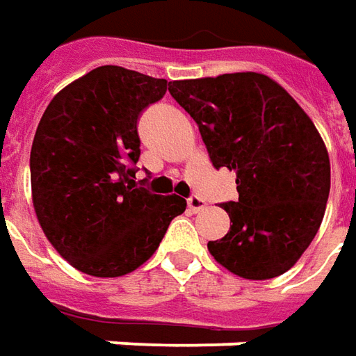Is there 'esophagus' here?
<instances>
[{"mask_svg":"<svg viewBox=\"0 0 356 356\" xmlns=\"http://www.w3.org/2000/svg\"><path fill=\"white\" fill-rule=\"evenodd\" d=\"M206 207V202L202 200V197H197V195H192L190 200H188V209L192 211V213H197V211H202Z\"/></svg>","mask_w":356,"mask_h":356,"instance_id":"obj_1","label":"esophagus"}]
</instances>
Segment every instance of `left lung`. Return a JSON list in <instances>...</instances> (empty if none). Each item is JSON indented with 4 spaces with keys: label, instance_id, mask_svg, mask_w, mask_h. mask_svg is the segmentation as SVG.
<instances>
[{
    "label": "left lung",
    "instance_id": "1",
    "mask_svg": "<svg viewBox=\"0 0 356 356\" xmlns=\"http://www.w3.org/2000/svg\"><path fill=\"white\" fill-rule=\"evenodd\" d=\"M168 92L200 127L216 168L237 174L231 227L207 243L229 273L268 280L290 270L323 221L331 188L325 143L306 111L259 72L174 80Z\"/></svg>",
    "mask_w": 356,
    "mask_h": 356
}]
</instances>
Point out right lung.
Wrapping results in <instances>:
<instances>
[{"label":"right lung","mask_w":356,"mask_h":356,"mask_svg":"<svg viewBox=\"0 0 356 356\" xmlns=\"http://www.w3.org/2000/svg\"><path fill=\"white\" fill-rule=\"evenodd\" d=\"M170 82L99 66L50 99L31 147L33 207L50 245L76 270L117 278L159 249L180 195L135 188L137 119Z\"/></svg>","instance_id":"obj_1"}]
</instances>
